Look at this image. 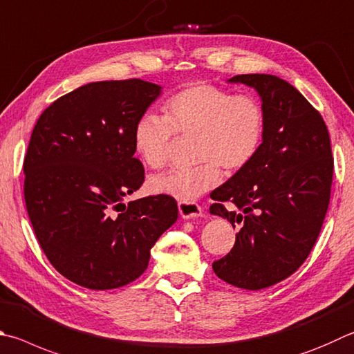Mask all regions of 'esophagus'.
Wrapping results in <instances>:
<instances>
[{"label":"esophagus","mask_w":354,"mask_h":354,"mask_svg":"<svg viewBox=\"0 0 354 354\" xmlns=\"http://www.w3.org/2000/svg\"><path fill=\"white\" fill-rule=\"evenodd\" d=\"M178 209H179V214L184 218V220H192V218H198L203 215V209L201 205L198 203L192 201V203H179L178 204Z\"/></svg>","instance_id":"obj_1"}]
</instances>
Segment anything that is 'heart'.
Instances as JSON below:
<instances>
[{
    "label": "heart",
    "instance_id": "1",
    "mask_svg": "<svg viewBox=\"0 0 354 354\" xmlns=\"http://www.w3.org/2000/svg\"><path fill=\"white\" fill-rule=\"evenodd\" d=\"M196 138V167L153 176L149 189L192 203L220 183L223 167L236 173L252 162L265 136V111L248 94H234L209 83H194L170 95L162 118L142 114L133 128V149L149 169H162L173 138Z\"/></svg>",
    "mask_w": 354,
    "mask_h": 354
}]
</instances>
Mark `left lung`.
Instances as JSON below:
<instances>
[{"mask_svg":"<svg viewBox=\"0 0 354 354\" xmlns=\"http://www.w3.org/2000/svg\"><path fill=\"white\" fill-rule=\"evenodd\" d=\"M229 82L259 93L265 136L252 162L212 192L210 214L239 229L232 250L212 268L226 283L259 291L310 255L328 210L334 162L322 115L286 80L241 74Z\"/></svg>","mask_w":354,"mask_h":354,"instance_id":"left-lung-1","label":"left lung"}]
</instances>
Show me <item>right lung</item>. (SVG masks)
I'll return each mask as SVG.
<instances>
[{"instance_id": "obj_1", "label": "right lung", "mask_w": 354, "mask_h": 354, "mask_svg": "<svg viewBox=\"0 0 354 354\" xmlns=\"http://www.w3.org/2000/svg\"><path fill=\"white\" fill-rule=\"evenodd\" d=\"M160 94L140 79L93 82L37 120L24 158V201L37 240L63 277L104 291L131 283L178 220L169 195L124 204L144 183L133 128Z\"/></svg>"}]
</instances>
